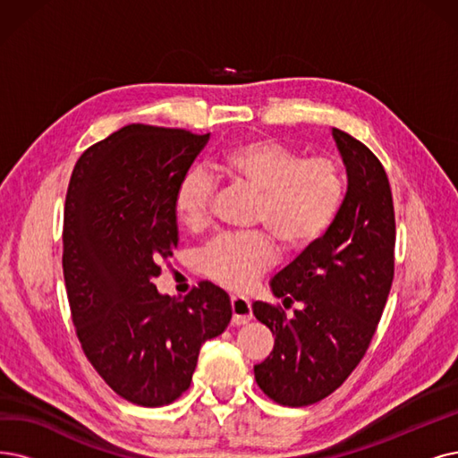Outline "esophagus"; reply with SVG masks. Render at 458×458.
Returning <instances> with one entry per match:
<instances>
[{"instance_id":"1","label":"esophagus","mask_w":458,"mask_h":458,"mask_svg":"<svg viewBox=\"0 0 458 458\" xmlns=\"http://www.w3.org/2000/svg\"><path fill=\"white\" fill-rule=\"evenodd\" d=\"M231 310H233V323L244 325L251 319V304L250 299L242 295H231Z\"/></svg>"}]
</instances>
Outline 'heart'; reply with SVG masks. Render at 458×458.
Instances as JSON below:
<instances>
[{
  "label": "heart",
  "mask_w": 458,
  "mask_h": 458,
  "mask_svg": "<svg viewBox=\"0 0 458 458\" xmlns=\"http://www.w3.org/2000/svg\"><path fill=\"white\" fill-rule=\"evenodd\" d=\"M216 178L258 191L253 222L265 229L222 234L200 255L208 278L231 289H248L278 258L274 234L289 248L314 244L331 227L344 203L345 178L331 157H302L291 146L258 137L234 142L210 161ZM214 180L199 169L180 178L173 197L178 222L203 231L212 217Z\"/></svg>",
  "instance_id": "b5f03b06"
}]
</instances>
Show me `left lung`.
Wrapping results in <instances>:
<instances>
[{
    "instance_id": "left-lung-1",
    "label": "left lung",
    "mask_w": 458,
    "mask_h": 458,
    "mask_svg": "<svg viewBox=\"0 0 458 458\" xmlns=\"http://www.w3.org/2000/svg\"><path fill=\"white\" fill-rule=\"evenodd\" d=\"M347 171V193L331 227L272 278L284 306L253 302L274 335L253 367L259 389L282 406L302 408L335 393L367 353L394 276V207L381 161L360 140L333 130Z\"/></svg>"
}]
</instances>
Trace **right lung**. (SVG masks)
Listing matches in <instances>:
<instances>
[{"label": "right lung", "mask_w": 458, "mask_h": 458, "mask_svg": "<svg viewBox=\"0 0 458 458\" xmlns=\"http://www.w3.org/2000/svg\"><path fill=\"white\" fill-rule=\"evenodd\" d=\"M210 133L131 123L72 169L64 212V278L86 359L122 398L167 406L190 389L200 345L231 321L227 293L199 282L184 299L154 278L178 244L173 197Z\"/></svg>", "instance_id": "1"}]
</instances>
